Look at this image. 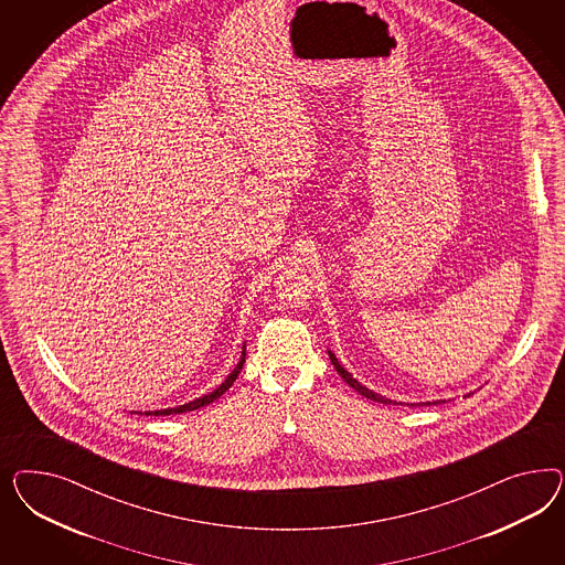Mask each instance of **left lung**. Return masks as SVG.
<instances>
[{"label": "left lung", "instance_id": "left-lung-1", "mask_svg": "<svg viewBox=\"0 0 565 565\" xmlns=\"http://www.w3.org/2000/svg\"><path fill=\"white\" fill-rule=\"evenodd\" d=\"M329 359H331V364L335 366V371L342 375L343 381H345L350 387H354L359 394L364 395V397H369V399H373V402H381V404H392V399H387V397H383V395H379L375 394V392H371V390H366L364 385H360L359 381H356L354 376L350 375V373L343 369L342 364L338 362L335 354H331V352H329Z\"/></svg>", "mask_w": 565, "mask_h": 565}]
</instances>
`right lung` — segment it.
<instances>
[{"mask_svg":"<svg viewBox=\"0 0 565 565\" xmlns=\"http://www.w3.org/2000/svg\"><path fill=\"white\" fill-rule=\"evenodd\" d=\"M244 360H246V345L242 348V359H239L238 364H236V369L227 375V379L223 381L222 385L215 390V392H211V394L203 395V397H199V399H194V402H189V404H184V406H178V408H168V411H154V412H145L147 416L151 414V416H170V414H182V412L196 411V408H203L206 404H211V402H215L220 395L225 394L230 387H232V383L236 381V376L239 375V371H242V364H244Z\"/></svg>","mask_w":565,"mask_h":565,"instance_id":"add662e5","label":"right lung"}]
</instances>
